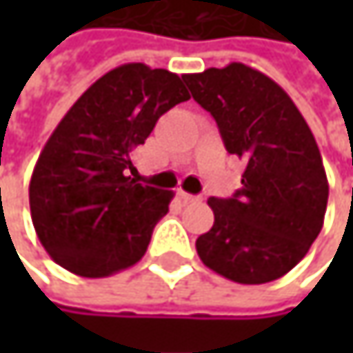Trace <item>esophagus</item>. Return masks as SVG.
<instances>
[{"mask_svg": "<svg viewBox=\"0 0 353 353\" xmlns=\"http://www.w3.org/2000/svg\"><path fill=\"white\" fill-rule=\"evenodd\" d=\"M177 196L183 200V202H198L200 200V196H194V194H188V192H183V190H177Z\"/></svg>", "mask_w": 353, "mask_h": 353, "instance_id": "esophagus-1", "label": "esophagus"}]
</instances>
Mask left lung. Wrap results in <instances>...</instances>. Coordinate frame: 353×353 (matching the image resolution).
<instances>
[{
	"instance_id": "left-lung-1",
	"label": "left lung",
	"mask_w": 353,
	"mask_h": 353,
	"mask_svg": "<svg viewBox=\"0 0 353 353\" xmlns=\"http://www.w3.org/2000/svg\"><path fill=\"white\" fill-rule=\"evenodd\" d=\"M181 79L216 120L225 149L245 161L233 198H208L214 225L196 239V251L233 282L278 280L323 227L329 183L317 141L290 96L243 63Z\"/></svg>"
}]
</instances>
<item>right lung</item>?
I'll list each match as a JSON object with an SVG mask.
<instances>
[{
    "label": "right lung",
    "mask_w": 353,
    "mask_h": 353,
    "mask_svg": "<svg viewBox=\"0 0 353 353\" xmlns=\"http://www.w3.org/2000/svg\"><path fill=\"white\" fill-rule=\"evenodd\" d=\"M185 100L179 75L128 63L102 75L63 116L30 179L36 235L61 268L104 278L145 255L174 192L128 176L130 153Z\"/></svg>",
    "instance_id": "1"
}]
</instances>
